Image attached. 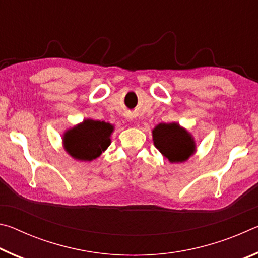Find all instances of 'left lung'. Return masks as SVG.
<instances>
[{"instance_id":"obj_1","label":"left lung","mask_w":258,"mask_h":258,"mask_svg":"<svg viewBox=\"0 0 258 258\" xmlns=\"http://www.w3.org/2000/svg\"><path fill=\"white\" fill-rule=\"evenodd\" d=\"M155 147L171 163H183L196 151L192 135L177 123L158 124L152 130Z\"/></svg>"}]
</instances>
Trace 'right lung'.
I'll return each mask as SVG.
<instances>
[{
  "mask_svg": "<svg viewBox=\"0 0 258 258\" xmlns=\"http://www.w3.org/2000/svg\"><path fill=\"white\" fill-rule=\"evenodd\" d=\"M113 126L106 121L85 119L64 133V149L74 159L91 161L110 146Z\"/></svg>",
  "mask_w": 258,
  "mask_h": 258,
  "instance_id": "obj_1",
  "label": "right lung"
}]
</instances>
